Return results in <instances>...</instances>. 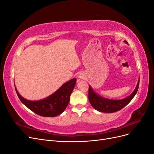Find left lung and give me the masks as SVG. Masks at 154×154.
Wrapping results in <instances>:
<instances>
[{
  "instance_id": "obj_1",
  "label": "left lung",
  "mask_w": 154,
  "mask_h": 154,
  "mask_svg": "<svg viewBox=\"0 0 154 154\" xmlns=\"http://www.w3.org/2000/svg\"><path fill=\"white\" fill-rule=\"evenodd\" d=\"M125 42L128 44L126 40ZM139 85V78L137 85L132 93L125 98L122 100H110L105 98L99 95L92 89L91 85L88 88V100L93 108L101 112L113 113L122 109L123 107L127 105L131 101L137 92Z\"/></svg>"
}]
</instances>
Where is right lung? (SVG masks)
<instances>
[{"instance_id":"1","label":"right lung","mask_w":154,"mask_h":154,"mask_svg":"<svg viewBox=\"0 0 154 154\" xmlns=\"http://www.w3.org/2000/svg\"><path fill=\"white\" fill-rule=\"evenodd\" d=\"M76 82V78H73L63 83L57 91L48 97L36 101L25 99L18 93L15 86V87L20 100L29 109L44 117H55L61 114L66 110Z\"/></svg>"}]
</instances>
